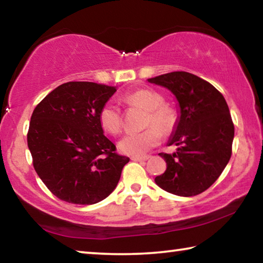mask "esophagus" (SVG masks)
Returning a JSON list of instances; mask_svg holds the SVG:
<instances>
[{"mask_svg": "<svg viewBox=\"0 0 263 263\" xmlns=\"http://www.w3.org/2000/svg\"><path fill=\"white\" fill-rule=\"evenodd\" d=\"M149 157L148 155H145V157H132L131 160L133 161H146V160H148Z\"/></svg>", "mask_w": 263, "mask_h": 263, "instance_id": "34e87169", "label": "esophagus"}]
</instances>
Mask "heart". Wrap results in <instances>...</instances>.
Returning <instances> with one entry per match:
<instances>
[{"instance_id": "b5f03b06", "label": "heart", "mask_w": 263, "mask_h": 263, "mask_svg": "<svg viewBox=\"0 0 263 263\" xmlns=\"http://www.w3.org/2000/svg\"><path fill=\"white\" fill-rule=\"evenodd\" d=\"M127 104L140 106L147 111L144 125L147 126L141 132L127 133L118 142V147L128 155L145 154L151 148L159 145L161 135L168 136L174 131L177 124L176 111L163 104V97L152 89H139L124 96ZM99 122L102 128L111 135H117L123 126L122 112L112 102H106L99 112Z\"/></svg>"}]
</instances>
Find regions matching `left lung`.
I'll list each match as a JSON object with an SVG mask.
<instances>
[{
	"mask_svg": "<svg viewBox=\"0 0 263 263\" xmlns=\"http://www.w3.org/2000/svg\"><path fill=\"white\" fill-rule=\"evenodd\" d=\"M168 88L179 101L181 116L169 146L173 154L159 153L167 168L155 177L160 188L177 196H196L210 188L232 155L234 125L220 91L188 72H172L148 79Z\"/></svg>",
	"mask_w": 263,
	"mask_h": 263,
	"instance_id": "obj_1",
	"label": "left lung"
}]
</instances>
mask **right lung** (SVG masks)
<instances>
[{"label": "right lung", "mask_w": 263, "mask_h": 263, "mask_svg": "<svg viewBox=\"0 0 263 263\" xmlns=\"http://www.w3.org/2000/svg\"><path fill=\"white\" fill-rule=\"evenodd\" d=\"M116 92L95 82L64 83L31 116L28 146L35 173L61 201L89 205L112 193L127 157L103 135L99 112Z\"/></svg>", "instance_id": "obj_1"}]
</instances>
